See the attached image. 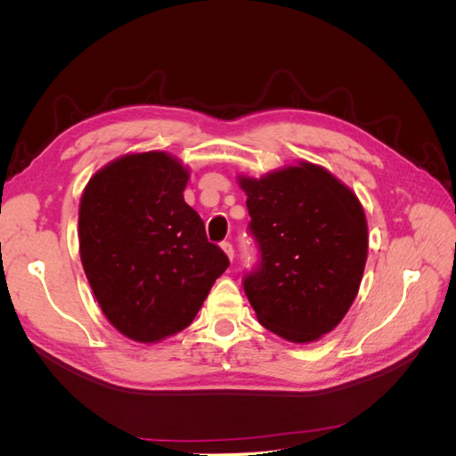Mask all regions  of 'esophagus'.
Listing matches in <instances>:
<instances>
[{
    "mask_svg": "<svg viewBox=\"0 0 456 456\" xmlns=\"http://www.w3.org/2000/svg\"><path fill=\"white\" fill-rule=\"evenodd\" d=\"M220 247H223V251L226 253V256H228L230 260H233V247H232V243H230V241H224Z\"/></svg>",
    "mask_w": 456,
    "mask_h": 456,
    "instance_id": "1",
    "label": "esophagus"
}]
</instances>
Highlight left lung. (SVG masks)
I'll list each match as a JSON object with an SVG mask.
<instances>
[{
    "mask_svg": "<svg viewBox=\"0 0 456 456\" xmlns=\"http://www.w3.org/2000/svg\"><path fill=\"white\" fill-rule=\"evenodd\" d=\"M260 266L243 280L262 327L308 344L330 333L360 291L369 233L354 191L322 165L238 176Z\"/></svg>",
    "mask_w": 456,
    "mask_h": 456,
    "instance_id": "obj_1",
    "label": "left lung"
}]
</instances>
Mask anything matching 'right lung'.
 Returning a JSON list of instances; mask_svg holds the SVG:
<instances>
[{"label":"right lung","instance_id":"add662e5","mask_svg":"<svg viewBox=\"0 0 456 456\" xmlns=\"http://www.w3.org/2000/svg\"><path fill=\"white\" fill-rule=\"evenodd\" d=\"M190 171L167 151L106 163L79 200V256L106 320L131 340L181 333L230 266L184 201Z\"/></svg>","mask_w":456,"mask_h":456}]
</instances>
